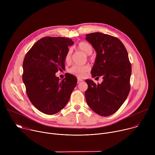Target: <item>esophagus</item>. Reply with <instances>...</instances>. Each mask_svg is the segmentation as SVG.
Returning a JSON list of instances; mask_svg holds the SVG:
<instances>
[{
	"label": "esophagus",
	"instance_id": "obj_1",
	"mask_svg": "<svg viewBox=\"0 0 155 155\" xmlns=\"http://www.w3.org/2000/svg\"><path fill=\"white\" fill-rule=\"evenodd\" d=\"M83 81V79L81 78H78V82H81V81Z\"/></svg>",
	"mask_w": 155,
	"mask_h": 155
}]
</instances>
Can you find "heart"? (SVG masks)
I'll return each mask as SVG.
<instances>
[{"mask_svg": "<svg viewBox=\"0 0 155 155\" xmlns=\"http://www.w3.org/2000/svg\"><path fill=\"white\" fill-rule=\"evenodd\" d=\"M75 48L83 52L87 55H90L92 53L93 48L92 45L90 43L87 41H80L79 42L77 46L75 47ZM64 61L65 63L70 64L72 61V50L71 49H69L66 53L65 57H64ZM90 70V67L89 65H83V66H78V65H74L69 70V72L78 77H82L84 75V74Z\"/></svg>", "mask_w": 155, "mask_h": 155, "instance_id": "heart-1", "label": "heart"}]
</instances>
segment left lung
<instances>
[{
  "label": "left lung",
  "mask_w": 155,
  "mask_h": 155,
  "mask_svg": "<svg viewBox=\"0 0 155 155\" xmlns=\"http://www.w3.org/2000/svg\"><path fill=\"white\" fill-rule=\"evenodd\" d=\"M86 37L97 53L92 76L103 78L101 84L86 80V102L99 115L110 116L120 108L129 93L131 64L124 45L118 38L101 32Z\"/></svg>",
  "instance_id": "left-lung-1"
}]
</instances>
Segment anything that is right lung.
Returning a JSON list of instances; mask_svg holds the SVG:
<instances>
[{"instance_id":"obj_1","label":"right lung","mask_w":155,"mask_h":155,"mask_svg":"<svg viewBox=\"0 0 155 155\" xmlns=\"http://www.w3.org/2000/svg\"><path fill=\"white\" fill-rule=\"evenodd\" d=\"M72 39L45 37L28 51L23 61V81L28 97L41 112L54 115L68 102L77 78L68 74L62 81L55 74L65 69L64 57Z\"/></svg>"}]
</instances>
